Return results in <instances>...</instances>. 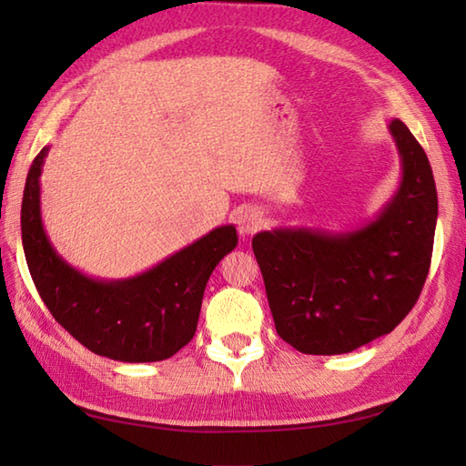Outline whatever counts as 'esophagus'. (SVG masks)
I'll return each mask as SVG.
<instances>
[{
  "label": "esophagus",
  "instance_id": "1",
  "mask_svg": "<svg viewBox=\"0 0 466 466\" xmlns=\"http://www.w3.org/2000/svg\"><path fill=\"white\" fill-rule=\"evenodd\" d=\"M236 226H238V232L242 236L256 232L262 226V212L258 208H242V210L236 212Z\"/></svg>",
  "mask_w": 466,
  "mask_h": 466
}]
</instances>
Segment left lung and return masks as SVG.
Segmentation results:
<instances>
[{
    "mask_svg": "<svg viewBox=\"0 0 466 466\" xmlns=\"http://www.w3.org/2000/svg\"><path fill=\"white\" fill-rule=\"evenodd\" d=\"M389 130L402 180L352 232L280 228L252 238L276 332L304 354H344L392 332L429 276L439 200L429 157L400 120Z\"/></svg>",
    "mask_w": 466,
    "mask_h": 466,
    "instance_id": "obj_1",
    "label": "left lung"
}]
</instances>
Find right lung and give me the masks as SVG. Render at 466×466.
<instances>
[{
    "mask_svg": "<svg viewBox=\"0 0 466 466\" xmlns=\"http://www.w3.org/2000/svg\"><path fill=\"white\" fill-rule=\"evenodd\" d=\"M47 147L29 167L22 202V242L29 274L47 310L64 329L106 359L156 362L192 340L206 282L238 244L232 224L126 280H96L59 258L42 224L39 176Z\"/></svg>",
    "mask_w": 466,
    "mask_h": 466,
    "instance_id": "right-lung-1",
    "label": "right lung"
}]
</instances>
